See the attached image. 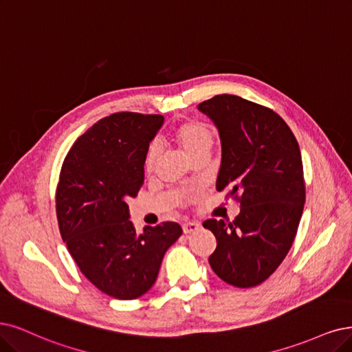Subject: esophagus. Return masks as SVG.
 Wrapping results in <instances>:
<instances>
[{"label": "esophagus", "mask_w": 352, "mask_h": 352, "mask_svg": "<svg viewBox=\"0 0 352 352\" xmlns=\"http://www.w3.org/2000/svg\"><path fill=\"white\" fill-rule=\"evenodd\" d=\"M200 228H201V225L197 223V222H187V223L183 225V230H184L186 235H188V233L197 232Z\"/></svg>", "instance_id": "obj_1"}]
</instances>
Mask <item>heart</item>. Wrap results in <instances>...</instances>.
I'll return each instance as SVG.
<instances>
[{
	"label": "heart",
	"instance_id": "1",
	"mask_svg": "<svg viewBox=\"0 0 352 352\" xmlns=\"http://www.w3.org/2000/svg\"><path fill=\"white\" fill-rule=\"evenodd\" d=\"M174 138L178 142V145L183 148L190 156H192L204 146H212V142H213L210 129L204 123L197 120H187L184 123H181L175 129ZM158 155H160L158 146L151 145L145 156L146 171H151V169L155 166L156 160H158Z\"/></svg>",
	"mask_w": 352,
	"mask_h": 352
}]
</instances>
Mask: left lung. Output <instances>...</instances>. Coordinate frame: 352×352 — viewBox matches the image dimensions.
Instances as JSON below:
<instances>
[{"label":"left lung","instance_id":"1","mask_svg":"<svg viewBox=\"0 0 352 352\" xmlns=\"http://www.w3.org/2000/svg\"><path fill=\"white\" fill-rule=\"evenodd\" d=\"M197 109L214 123L222 145L216 188L241 204L233 222L203 223L217 241L209 264L225 283L254 287L294 241L305 206L300 148L277 113L238 96L220 94Z\"/></svg>","mask_w":352,"mask_h":352}]
</instances>
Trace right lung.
<instances>
[{"mask_svg": "<svg viewBox=\"0 0 352 352\" xmlns=\"http://www.w3.org/2000/svg\"><path fill=\"white\" fill-rule=\"evenodd\" d=\"M164 116L114 113L78 138L56 190L59 230L82 274L98 290L133 300L156 281L166 250L183 233L175 222L138 233L127 200L145 178L149 143Z\"/></svg>", "mask_w": 352, "mask_h": 352, "instance_id": "obj_1", "label": "right lung"}]
</instances>
